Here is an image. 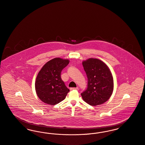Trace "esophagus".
Wrapping results in <instances>:
<instances>
[{
    "label": "esophagus",
    "mask_w": 145,
    "mask_h": 145,
    "mask_svg": "<svg viewBox=\"0 0 145 145\" xmlns=\"http://www.w3.org/2000/svg\"><path fill=\"white\" fill-rule=\"evenodd\" d=\"M70 91H72V90H76L77 89V88H74V87H72V88H70Z\"/></svg>",
    "instance_id": "1"
}]
</instances>
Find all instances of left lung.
I'll return each mask as SVG.
<instances>
[{"mask_svg": "<svg viewBox=\"0 0 145 145\" xmlns=\"http://www.w3.org/2000/svg\"><path fill=\"white\" fill-rule=\"evenodd\" d=\"M88 83L81 94L84 101L91 106L101 105L110 98L114 89V80L106 65L101 61L89 58L83 61Z\"/></svg>", "mask_w": 145, "mask_h": 145, "instance_id": "obj_1", "label": "left lung"}]
</instances>
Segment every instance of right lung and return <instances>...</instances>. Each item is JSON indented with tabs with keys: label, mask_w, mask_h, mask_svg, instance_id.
I'll return each mask as SVG.
<instances>
[{
	"label": "right lung",
	"mask_w": 145,
	"mask_h": 145,
	"mask_svg": "<svg viewBox=\"0 0 145 145\" xmlns=\"http://www.w3.org/2000/svg\"><path fill=\"white\" fill-rule=\"evenodd\" d=\"M68 59L56 58L48 61L40 70L35 81L39 99L49 105H56L65 98L69 89L61 80L62 70L69 64Z\"/></svg>",
	"instance_id": "1"
}]
</instances>
